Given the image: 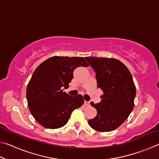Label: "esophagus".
<instances>
[{
  "instance_id": "34e87169",
  "label": "esophagus",
  "mask_w": 159,
  "mask_h": 159,
  "mask_svg": "<svg viewBox=\"0 0 159 159\" xmlns=\"http://www.w3.org/2000/svg\"><path fill=\"white\" fill-rule=\"evenodd\" d=\"M84 105L88 107V106H90V102H87V101H85L84 102Z\"/></svg>"
}]
</instances>
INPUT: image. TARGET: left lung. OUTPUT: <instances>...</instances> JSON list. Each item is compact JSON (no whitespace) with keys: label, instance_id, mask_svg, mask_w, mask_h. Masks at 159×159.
Masks as SVG:
<instances>
[{"label":"left lung","instance_id":"left-lung-1","mask_svg":"<svg viewBox=\"0 0 159 159\" xmlns=\"http://www.w3.org/2000/svg\"><path fill=\"white\" fill-rule=\"evenodd\" d=\"M85 58L96 73L98 87L104 92L100 102L90 103L98 114L88 123L97 131H112L127 119L133 109L136 88L133 77L127 67L116 59Z\"/></svg>","mask_w":159,"mask_h":159}]
</instances>
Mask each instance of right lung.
<instances>
[{
  "mask_svg": "<svg viewBox=\"0 0 159 159\" xmlns=\"http://www.w3.org/2000/svg\"><path fill=\"white\" fill-rule=\"evenodd\" d=\"M79 66H88L83 57L55 56L34 71L26 88V99L32 116L42 126L50 129L62 127L72 111L83 105L82 95L71 96L63 92Z\"/></svg>",
  "mask_w": 159,
  "mask_h": 159,
  "instance_id": "obj_1",
  "label": "right lung"
}]
</instances>
